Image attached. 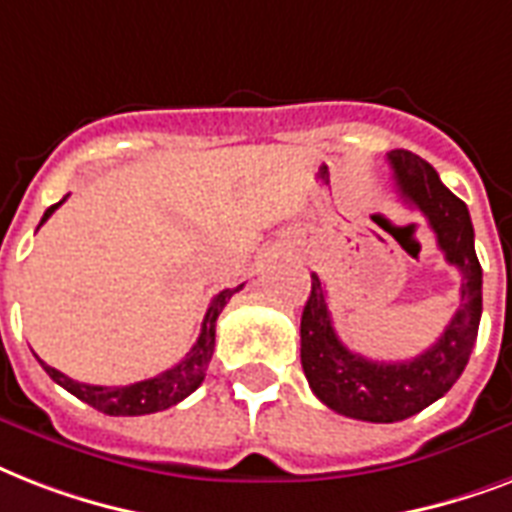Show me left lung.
Instances as JSON below:
<instances>
[{
	"mask_svg": "<svg viewBox=\"0 0 512 512\" xmlns=\"http://www.w3.org/2000/svg\"><path fill=\"white\" fill-rule=\"evenodd\" d=\"M387 165L400 197L425 216L446 261L462 272V288L459 310L430 350L411 360L384 363L363 358L339 342L326 288L312 275L310 299L301 312V368L312 392L328 408L363 422H400L443 398L470 360L483 307L481 264L465 202L417 154L392 149Z\"/></svg>",
	"mask_w": 512,
	"mask_h": 512,
	"instance_id": "obj_1",
	"label": "left lung"
}]
</instances>
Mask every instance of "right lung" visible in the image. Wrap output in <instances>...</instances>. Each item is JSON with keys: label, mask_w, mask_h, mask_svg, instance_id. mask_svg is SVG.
Here are the masks:
<instances>
[{"label": "right lung", "mask_w": 512, "mask_h": 512, "mask_svg": "<svg viewBox=\"0 0 512 512\" xmlns=\"http://www.w3.org/2000/svg\"><path fill=\"white\" fill-rule=\"evenodd\" d=\"M69 197V194H66ZM63 197L61 202H55L45 211L42 221H39V227L45 224L50 216L55 213L58 205L66 202ZM243 288V285H237V288H224L221 293H216L211 301V307L205 312V318H202V328L200 336H197V342L189 352H186V358L181 363H176L168 371H162V374L152 376V379H144V382L136 384H125V387H98V384H82L69 379L66 374H61L58 368L47 366L42 363V368L47 371V376L58 382L63 390H69L71 395H77L79 400H85L87 406L98 408V411H104L109 417H144V414H154V411H165V408L176 406L186 395H192L197 387L205 379V371H208V363L213 358V347H216V320H219L221 310L227 307V301L232 299V293H237Z\"/></svg>", "instance_id": "obj_1"}]
</instances>
